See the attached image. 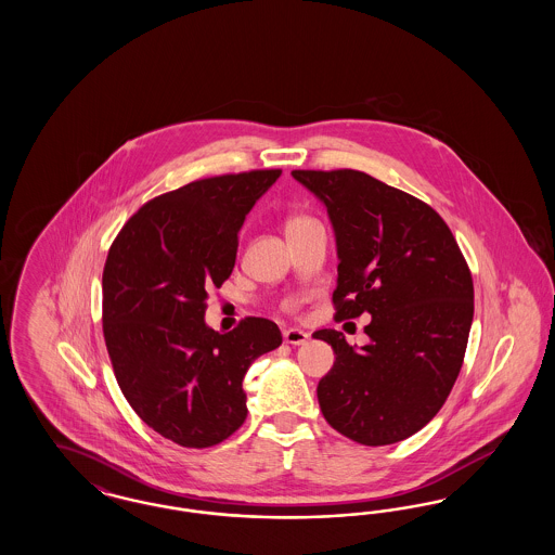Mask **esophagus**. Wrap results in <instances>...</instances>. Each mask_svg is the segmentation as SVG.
Returning a JSON list of instances; mask_svg holds the SVG:
<instances>
[{
    "label": "esophagus",
    "instance_id": "34e87169",
    "mask_svg": "<svg viewBox=\"0 0 555 555\" xmlns=\"http://www.w3.org/2000/svg\"><path fill=\"white\" fill-rule=\"evenodd\" d=\"M283 339H285V344L289 345H306L310 341V335L304 333L301 328H287L283 333Z\"/></svg>",
    "mask_w": 555,
    "mask_h": 555
}]
</instances>
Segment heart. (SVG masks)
Instances as JSON below:
<instances>
[{"instance_id":"1","label":"heart","mask_w":555,"mask_h":555,"mask_svg":"<svg viewBox=\"0 0 555 555\" xmlns=\"http://www.w3.org/2000/svg\"><path fill=\"white\" fill-rule=\"evenodd\" d=\"M306 218H301V216H295V218H291L289 222H287V227H293V224H299V222H304Z\"/></svg>"}]
</instances>
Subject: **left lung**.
<instances>
[{
	"label": "left lung",
	"mask_w": 555,
	"mask_h": 555,
	"mask_svg": "<svg viewBox=\"0 0 555 555\" xmlns=\"http://www.w3.org/2000/svg\"><path fill=\"white\" fill-rule=\"evenodd\" d=\"M326 208L337 243V320L370 314L369 344L314 333L335 364L318 383L320 410L362 446L418 433L446 403L475 317L468 264L443 218L360 170H293Z\"/></svg>",
	"instance_id": "obj_1"
}]
</instances>
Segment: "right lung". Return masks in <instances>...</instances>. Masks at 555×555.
<instances>
[{
  "mask_svg": "<svg viewBox=\"0 0 555 555\" xmlns=\"http://www.w3.org/2000/svg\"><path fill=\"white\" fill-rule=\"evenodd\" d=\"M281 170L202 179L132 214L107 251L104 337L137 416L183 448H211L247 416L243 376L283 344L266 318L220 335L206 301L233 272L238 231Z\"/></svg>",
  "mask_w": 555,
  "mask_h": 555,
  "instance_id": "right-lung-1",
  "label": "right lung"
}]
</instances>
